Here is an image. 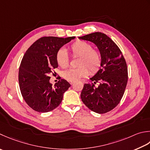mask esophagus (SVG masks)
<instances>
[{
    "mask_svg": "<svg viewBox=\"0 0 150 150\" xmlns=\"http://www.w3.org/2000/svg\"><path fill=\"white\" fill-rule=\"evenodd\" d=\"M69 83L72 85L73 83H74V82H73V81H70V82H69Z\"/></svg>",
    "mask_w": 150,
    "mask_h": 150,
    "instance_id": "34e87169",
    "label": "esophagus"
}]
</instances>
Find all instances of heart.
<instances>
[{"instance_id": "obj_1", "label": "heart", "mask_w": 150, "mask_h": 150, "mask_svg": "<svg viewBox=\"0 0 150 150\" xmlns=\"http://www.w3.org/2000/svg\"><path fill=\"white\" fill-rule=\"evenodd\" d=\"M73 55L79 56L76 68H69L63 71L62 75L68 81H76L88 74V69L94 73L98 71L101 64L100 52L93 49L90 43L85 41H77L69 47ZM56 59L58 65L62 68H65L69 65V58L64 49L58 50Z\"/></svg>"}]
</instances>
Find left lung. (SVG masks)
<instances>
[{"label": "left lung", "instance_id": "obj_1", "mask_svg": "<svg viewBox=\"0 0 150 150\" xmlns=\"http://www.w3.org/2000/svg\"><path fill=\"white\" fill-rule=\"evenodd\" d=\"M94 43L101 56V67L90 78L92 84H84L81 98L84 104L98 114L106 113L118 105L125 92L128 74L126 62L119 47L100 32L79 37ZM100 82L98 87L95 84Z\"/></svg>", "mask_w": 150, "mask_h": 150}]
</instances>
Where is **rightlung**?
Listing matches in <instances>:
<instances>
[{"label":"right lung","instance_id":"add662e5","mask_svg":"<svg viewBox=\"0 0 150 150\" xmlns=\"http://www.w3.org/2000/svg\"><path fill=\"white\" fill-rule=\"evenodd\" d=\"M75 38L43 37L25 52L19 66V83L23 99L33 110L47 112L62 101L71 84L62 79L53 86L49 75L58 66L56 59L58 50Z\"/></svg>","mask_w":150,"mask_h":150}]
</instances>
